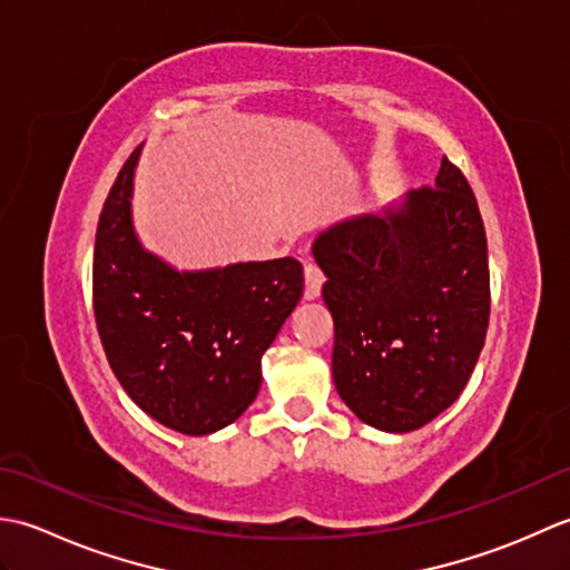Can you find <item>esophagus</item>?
<instances>
[{"label":"esophagus","instance_id":"esophagus-1","mask_svg":"<svg viewBox=\"0 0 570 570\" xmlns=\"http://www.w3.org/2000/svg\"><path fill=\"white\" fill-rule=\"evenodd\" d=\"M304 276H306V292H304V296L306 298H318L321 296V288H323V282H325L321 266L316 262H306L304 264Z\"/></svg>","mask_w":570,"mask_h":570}]
</instances>
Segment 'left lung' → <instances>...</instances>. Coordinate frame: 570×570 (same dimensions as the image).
I'll return each instance as SVG.
<instances>
[{"instance_id":"left-lung-1","label":"left lung","mask_w":570,"mask_h":570,"mask_svg":"<svg viewBox=\"0 0 570 570\" xmlns=\"http://www.w3.org/2000/svg\"><path fill=\"white\" fill-rule=\"evenodd\" d=\"M313 257L337 394L374 429L426 426L465 390L490 323L488 237L463 171L443 156L435 186L328 229Z\"/></svg>"}]
</instances>
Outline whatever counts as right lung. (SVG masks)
<instances>
[{"label": "right lung", "mask_w": 570, "mask_h": 570, "mask_svg": "<svg viewBox=\"0 0 570 570\" xmlns=\"http://www.w3.org/2000/svg\"><path fill=\"white\" fill-rule=\"evenodd\" d=\"M129 154L102 205L92 308L107 362L141 411L186 435L225 429L262 384V355L304 294L301 262L178 274L131 229Z\"/></svg>", "instance_id": "right-lung-1"}]
</instances>
